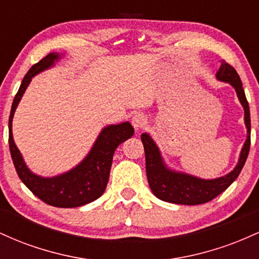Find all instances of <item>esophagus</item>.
I'll return each mask as SVG.
<instances>
[{"instance_id": "34e87169", "label": "esophagus", "mask_w": 259, "mask_h": 259, "mask_svg": "<svg viewBox=\"0 0 259 259\" xmlns=\"http://www.w3.org/2000/svg\"><path fill=\"white\" fill-rule=\"evenodd\" d=\"M132 123H133V126L135 127L136 130H141L142 127L147 124V119L144 114H140V113H138V114H135L133 117Z\"/></svg>"}]
</instances>
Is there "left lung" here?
I'll return each instance as SVG.
<instances>
[{"mask_svg":"<svg viewBox=\"0 0 259 259\" xmlns=\"http://www.w3.org/2000/svg\"><path fill=\"white\" fill-rule=\"evenodd\" d=\"M217 78L234 86L237 97L245 109L247 139L240 154L239 163L231 173L213 180H203L184 173H177V171L169 170L165 167L158 147L156 146L153 140L147 134H142L141 140L145 147V156H146L147 180L152 192L159 200L177 204H187V206L206 203L225 191L239 177L240 171L245 165L249 152V146H251V118H249V107L245 91H243L241 79L233 65L227 63L224 59L217 72Z\"/></svg>","mask_w":259,"mask_h":259,"instance_id":"1","label":"left lung"}]
</instances>
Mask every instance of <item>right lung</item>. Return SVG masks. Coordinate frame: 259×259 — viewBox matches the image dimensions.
<instances>
[{"instance_id": "add662e5", "label": "right lung", "mask_w": 259, "mask_h": 259, "mask_svg": "<svg viewBox=\"0 0 259 259\" xmlns=\"http://www.w3.org/2000/svg\"><path fill=\"white\" fill-rule=\"evenodd\" d=\"M57 59H59L58 53H49L46 57L32 65L26 73L11 108L10 121H8V129H10L8 142H10L11 156L18 177L32 194L50 206L73 208L90 203L97 200L105 192L115 148L121 142L132 138L134 127L129 121L105 127L86 158L68 173L55 178H41L32 174L25 165L22 154L13 141L12 119L18 103L22 99L25 89L28 88L29 82L31 81L32 76L52 67Z\"/></svg>"}]
</instances>
